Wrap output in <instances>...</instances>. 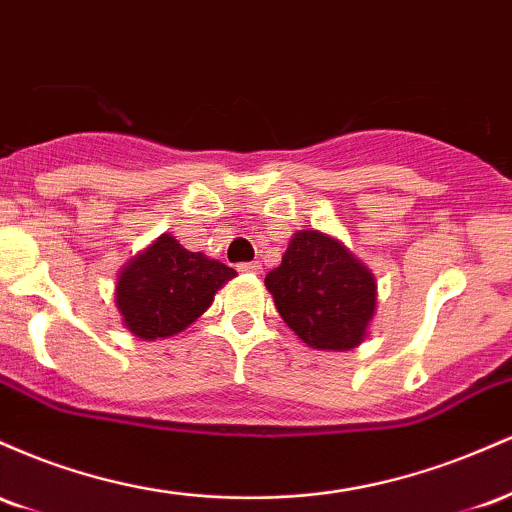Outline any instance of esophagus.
I'll return each mask as SVG.
<instances>
[{
    "label": "esophagus",
    "instance_id": "obj_1",
    "mask_svg": "<svg viewBox=\"0 0 512 512\" xmlns=\"http://www.w3.org/2000/svg\"><path fill=\"white\" fill-rule=\"evenodd\" d=\"M238 272H243V274H260L262 272V264L260 262H243V264H238Z\"/></svg>",
    "mask_w": 512,
    "mask_h": 512
}]
</instances>
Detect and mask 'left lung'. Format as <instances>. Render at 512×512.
<instances>
[{
    "label": "left lung",
    "instance_id": "8db88e82",
    "mask_svg": "<svg viewBox=\"0 0 512 512\" xmlns=\"http://www.w3.org/2000/svg\"><path fill=\"white\" fill-rule=\"evenodd\" d=\"M281 320L317 351L366 342L378 310V281L339 238L305 228L289 240L279 267L264 276Z\"/></svg>",
    "mask_w": 512,
    "mask_h": 512
}]
</instances>
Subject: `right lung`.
Returning <instances> with one entry per match:
<instances>
[{"label":"right lung","mask_w":512,"mask_h":512,"mask_svg":"<svg viewBox=\"0 0 512 512\" xmlns=\"http://www.w3.org/2000/svg\"><path fill=\"white\" fill-rule=\"evenodd\" d=\"M233 276L236 269L185 250L175 236L161 233L117 274V313L134 337L168 339L207 313L216 291Z\"/></svg>","instance_id":"obj_1"}]
</instances>
